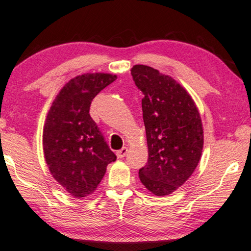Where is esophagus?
Returning <instances> with one entry per match:
<instances>
[{
	"mask_svg": "<svg viewBox=\"0 0 251 251\" xmlns=\"http://www.w3.org/2000/svg\"><path fill=\"white\" fill-rule=\"evenodd\" d=\"M128 153V148L126 147H123L122 149H120L119 151H117V155H118V158H123V157H126V154Z\"/></svg>",
	"mask_w": 251,
	"mask_h": 251,
	"instance_id": "esophagus-1",
	"label": "esophagus"
}]
</instances>
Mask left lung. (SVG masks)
<instances>
[{
  "label": "left lung",
  "mask_w": 251,
  "mask_h": 251,
  "mask_svg": "<svg viewBox=\"0 0 251 251\" xmlns=\"http://www.w3.org/2000/svg\"><path fill=\"white\" fill-rule=\"evenodd\" d=\"M131 75L142 91L143 122L149 158L139 178L155 196H168L187 181L202 153L199 111L186 90L171 76L137 64Z\"/></svg>",
  "instance_id": "8db88e82"
}]
</instances>
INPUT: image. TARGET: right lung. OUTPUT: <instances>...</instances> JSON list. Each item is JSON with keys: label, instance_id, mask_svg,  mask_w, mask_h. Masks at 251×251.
I'll return each mask as SVG.
<instances>
[{"label": "right lung", "instance_id": "obj_1", "mask_svg": "<svg viewBox=\"0 0 251 251\" xmlns=\"http://www.w3.org/2000/svg\"><path fill=\"white\" fill-rule=\"evenodd\" d=\"M117 79L87 73L70 80L53 101L43 128L44 158L57 182L75 198L91 195L117 155L90 116L94 97Z\"/></svg>", "mask_w": 251, "mask_h": 251}]
</instances>
